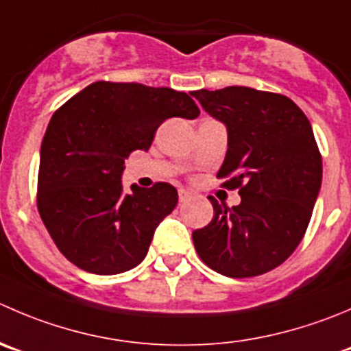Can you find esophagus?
<instances>
[{
  "instance_id": "esophagus-1",
  "label": "esophagus",
  "mask_w": 351,
  "mask_h": 351,
  "mask_svg": "<svg viewBox=\"0 0 351 351\" xmlns=\"http://www.w3.org/2000/svg\"><path fill=\"white\" fill-rule=\"evenodd\" d=\"M178 195H180V202H186V200L192 199V192H189V190L182 189L178 192Z\"/></svg>"
}]
</instances>
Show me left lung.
I'll use <instances>...</instances> for the list:
<instances>
[{"label": "left lung", "instance_id": "obj_1", "mask_svg": "<svg viewBox=\"0 0 351 351\" xmlns=\"http://www.w3.org/2000/svg\"><path fill=\"white\" fill-rule=\"evenodd\" d=\"M200 106L228 130L217 171L241 202L209 197L214 216L192 233L204 264L230 278H252L283 264L304 238L322 182L311 121L287 96L250 87L193 90Z\"/></svg>", "mask_w": 351, "mask_h": 351}]
</instances>
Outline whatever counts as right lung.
<instances>
[{
    "instance_id": "right-lung-1",
    "label": "right lung",
    "mask_w": 351,
    "mask_h": 351,
    "mask_svg": "<svg viewBox=\"0 0 351 351\" xmlns=\"http://www.w3.org/2000/svg\"><path fill=\"white\" fill-rule=\"evenodd\" d=\"M199 113L189 94L168 87L94 82L53 114L40 145L37 209L71 264L110 276L144 261L178 192L159 182L125 193V159L149 151L165 120Z\"/></svg>"
}]
</instances>
